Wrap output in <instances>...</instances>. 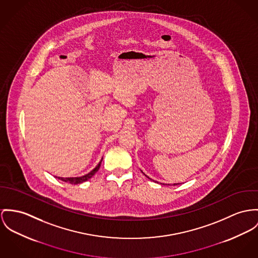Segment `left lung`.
<instances>
[{"instance_id": "8db88e82", "label": "left lung", "mask_w": 258, "mask_h": 258, "mask_svg": "<svg viewBox=\"0 0 258 258\" xmlns=\"http://www.w3.org/2000/svg\"><path fill=\"white\" fill-rule=\"evenodd\" d=\"M141 172H142V171H141ZM142 173H143V172H142ZM143 175H144V176H146L144 173H143ZM146 177H147V176H146ZM147 178H150L149 177H147ZM150 179H151V178H150ZM177 184H179V183H174V185H177Z\"/></svg>"}]
</instances>
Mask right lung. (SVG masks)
<instances>
[{
    "label": "right lung",
    "mask_w": 258,
    "mask_h": 258,
    "mask_svg": "<svg viewBox=\"0 0 258 258\" xmlns=\"http://www.w3.org/2000/svg\"><path fill=\"white\" fill-rule=\"evenodd\" d=\"M102 160H103V158L101 159V161L98 163V165H97V166H96V167H95L91 172H89L88 174H86V175H84V176H81V177H75V178H74V177H73V178H61V177H56V178H59V179L62 180V181H66V182L72 183V184H79V183H81V182H84V181L88 180L89 178H92V176H94V175H95V173L99 170Z\"/></svg>",
    "instance_id": "right-lung-1"
}]
</instances>
